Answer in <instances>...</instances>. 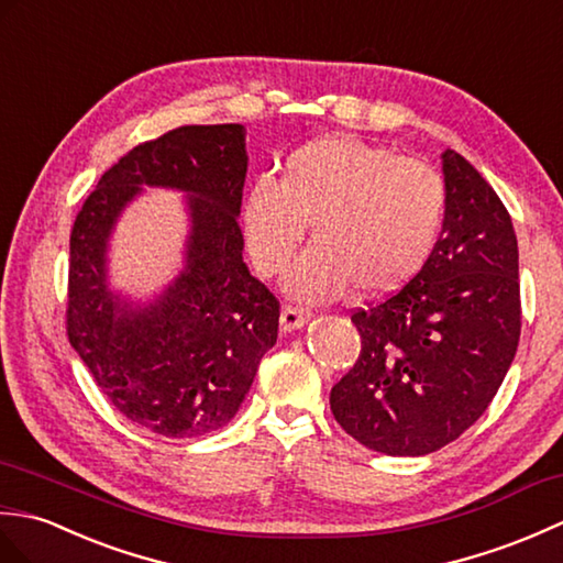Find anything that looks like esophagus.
I'll return each instance as SVG.
<instances>
[{
  "label": "esophagus",
  "mask_w": 563,
  "mask_h": 563,
  "mask_svg": "<svg viewBox=\"0 0 563 563\" xmlns=\"http://www.w3.org/2000/svg\"><path fill=\"white\" fill-rule=\"evenodd\" d=\"M313 318L310 316V310L303 308H294V306H286L279 316V324H282V332H294V330H301L303 324Z\"/></svg>",
  "instance_id": "esophagus-1"
}]
</instances>
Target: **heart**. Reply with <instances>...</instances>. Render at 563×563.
Here are the masks:
<instances>
[{
	"instance_id": "1",
	"label": "heart",
	"mask_w": 563,
	"mask_h": 563,
	"mask_svg": "<svg viewBox=\"0 0 563 563\" xmlns=\"http://www.w3.org/2000/svg\"><path fill=\"white\" fill-rule=\"evenodd\" d=\"M445 183L431 166L349 134L308 142L279 183L257 180L243 205L245 243L262 277L289 265L310 227L313 247L284 279L296 301L387 296L417 279L439 245Z\"/></svg>"
}]
</instances>
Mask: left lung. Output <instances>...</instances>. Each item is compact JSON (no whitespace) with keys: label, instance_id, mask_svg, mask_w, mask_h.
<instances>
[{"label":"left lung","instance_id":"1","mask_svg":"<svg viewBox=\"0 0 563 563\" xmlns=\"http://www.w3.org/2000/svg\"><path fill=\"white\" fill-rule=\"evenodd\" d=\"M445 221L429 265L352 322L354 368L332 387L336 423L385 455H429L477 421L520 340L518 241L504 202L445 148Z\"/></svg>","mask_w":563,"mask_h":563}]
</instances>
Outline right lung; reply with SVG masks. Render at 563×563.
<instances>
[{
	"instance_id": "obj_1",
	"label": "right lung",
	"mask_w": 563,
	"mask_h": 563,
	"mask_svg": "<svg viewBox=\"0 0 563 563\" xmlns=\"http://www.w3.org/2000/svg\"><path fill=\"white\" fill-rule=\"evenodd\" d=\"M245 173L243 124H187L124 154L74 221L69 342L112 407L166 439L227 427L277 344V298L243 262ZM142 186L187 194L191 231L179 277L136 305L109 289L107 247Z\"/></svg>"
}]
</instances>
